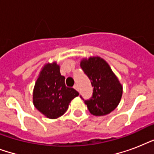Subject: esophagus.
I'll return each mask as SVG.
<instances>
[{
    "instance_id": "esophagus-1",
    "label": "esophagus",
    "mask_w": 154,
    "mask_h": 154,
    "mask_svg": "<svg viewBox=\"0 0 154 154\" xmlns=\"http://www.w3.org/2000/svg\"><path fill=\"white\" fill-rule=\"evenodd\" d=\"M73 88H74L76 90H77L78 91V86H77V85H74V86H73Z\"/></svg>"
}]
</instances>
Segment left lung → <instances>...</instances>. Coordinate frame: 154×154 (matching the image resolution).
<instances>
[{"label": "left lung", "mask_w": 154, "mask_h": 154, "mask_svg": "<svg viewBox=\"0 0 154 154\" xmlns=\"http://www.w3.org/2000/svg\"><path fill=\"white\" fill-rule=\"evenodd\" d=\"M80 65L94 87L91 98L85 100L90 113L95 116L110 113L117 107L123 92L117 76L109 64L100 57L84 58Z\"/></svg>", "instance_id": "8db88e82"}]
</instances>
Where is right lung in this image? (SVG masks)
I'll use <instances>...</instances> for the list:
<instances>
[{
	"label": "right lung",
	"instance_id": "add662e5",
	"mask_svg": "<svg viewBox=\"0 0 154 154\" xmlns=\"http://www.w3.org/2000/svg\"><path fill=\"white\" fill-rule=\"evenodd\" d=\"M57 62L42 68L35 83L32 101L38 111L50 119H56L67 111L70 101L79 95L73 88L66 87Z\"/></svg>",
	"mask_w": 154,
	"mask_h": 154
}]
</instances>
